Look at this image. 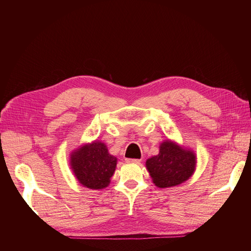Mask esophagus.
<instances>
[{"label": "esophagus", "mask_w": 251, "mask_h": 251, "mask_svg": "<svg viewBox=\"0 0 251 251\" xmlns=\"http://www.w3.org/2000/svg\"><path fill=\"white\" fill-rule=\"evenodd\" d=\"M126 162H128V163H136V164H138V163H140V162H141V160H140V159H126Z\"/></svg>", "instance_id": "obj_1"}]
</instances>
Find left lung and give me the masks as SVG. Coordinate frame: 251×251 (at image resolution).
Segmentation results:
<instances>
[{
    "label": "left lung",
    "mask_w": 251,
    "mask_h": 251,
    "mask_svg": "<svg viewBox=\"0 0 251 251\" xmlns=\"http://www.w3.org/2000/svg\"><path fill=\"white\" fill-rule=\"evenodd\" d=\"M196 155L176 142L163 141L159 154L149 158L146 165L154 184L160 188L176 186L192 177L196 170Z\"/></svg>",
    "instance_id": "1"
}]
</instances>
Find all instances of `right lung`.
<instances>
[{
    "mask_svg": "<svg viewBox=\"0 0 251 251\" xmlns=\"http://www.w3.org/2000/svg\"><path fill=\"white\" fill-rule=\"evenodd\" d=\"M117 158L109 154L101 141H93L73 151L70 165L79 183L91 189H102L110 184Z\"/></svg>",
    "mask_w": 251,
    "mask_h": 251,
    "instance_id": "obj_1",
    "label": "right lung"
}]
</instances>
